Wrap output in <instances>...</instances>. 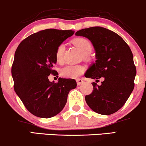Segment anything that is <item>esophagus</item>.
Here are the masks:
<instances>
[{"instance_id":"34e87169","label":"esophagus","mask_w":146,"mask_h":146,"mask_svg":"<svg viewBox=\"0 0 146 146\" xmlns=\"http://www.w3.org/2000/svg\"><path fill=\"white\" fill-rule=\"evenodd\" d=\"M83 82H84L83 80H82V79H78V80H77V84H78V85H80V84H82Z\"/></svg>"}]
</instances>
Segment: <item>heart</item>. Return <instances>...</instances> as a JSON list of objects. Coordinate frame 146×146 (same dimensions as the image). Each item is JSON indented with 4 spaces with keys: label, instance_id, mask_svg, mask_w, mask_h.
Wrapping results in <instances>:
<instances>
[{
    "label": "heart",
    "instance_id": "1",
    "mask_svg": "<svg viewBox=\"0 0 146 146\" xmlns=\"http://www.w3.org/2000/svg\"><path fill=\"white\" fill-rule=\"evenodd\" d=\"M73 44L81 51L84 58L87 59V55L92 50V44L88 39L83 37H78L73 41ZM64 45L60 44L57 46L55 50V60L58 64H62L64 60ZM84 72V68L80 65L68 64L62 68L61 76L66 78H77L80 76Z\"/></svg>",
    "mask_w": 146,
    "mask_h": 146
}]
</instances>
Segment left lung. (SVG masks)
Wrapping results in <instances>:
<instances>
[{
  "mask_svg": "<svg viewBox=\"0 0 146 146\" xmlns=\"http://www.w3.org/2000/svg\"><path fill=\"white\" fill-rule=\"evenodd\" d=\"M86 37L96 50V60L84 76L102 78L101 84L93 82L94 90L85 96L93 111L102 115L115 113L125 105L134 87L137 69L127 43L114 32L102 27H91L76 32Z\"/></svg>",
  "mask_w": 146,
  "mask_h": 146,
  "instance_id": "obj_1",
  "label": "left lung"
}]
</instances>
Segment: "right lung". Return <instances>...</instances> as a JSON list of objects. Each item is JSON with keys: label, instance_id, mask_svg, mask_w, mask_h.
<instances>
[{"label": "right lung", "instance_id": "add662e5", "mask_svg": "<svg viewBox=\"0 0 146 146\" xmlns=\"http://www.w3.org/2000/svg\"><path fill=\"white\" fill-rule=\"evenodd\" d=\"M73 30L46 29L30 35L19 45L12 66L14 89L24 106L37 117L48 118L63 110L69 91L77 86L73 79L59 78L50 82V74L56 76L55 50Z\"/></svg>", "mask_w": 146, "mask_h": 146}]
</instances>
